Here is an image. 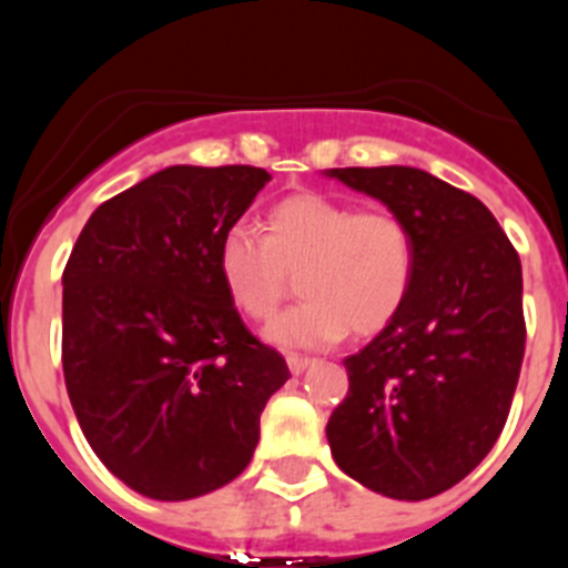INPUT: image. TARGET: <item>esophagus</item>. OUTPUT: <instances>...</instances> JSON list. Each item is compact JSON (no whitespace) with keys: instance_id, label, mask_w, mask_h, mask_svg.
<instances>
[{"instance_id":"obj_1","label":"esophagus","mask_w":568,"mask_h":568,"mask_svg":"<svg viewBox=\"0 0 568 568\" xmlns=\"http://www.w3.org/2000/svg\"><path fill=\"white\" fill-rule=\"evenodd\" d=\"M285 359H288V368H291V374H294V376L305 374V368L311 365V357H302V354H288Z\"/></svg>"}]
</instances>
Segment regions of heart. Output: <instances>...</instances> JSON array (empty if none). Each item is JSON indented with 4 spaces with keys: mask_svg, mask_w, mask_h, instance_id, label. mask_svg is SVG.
<instances>
[{
    "mask_svg": "<svg viewBox=\"0 0 568 568\" xmlns=\"http://www.w3.org/2000/svg\"><path fill=\"white\" fill-rule=\"evenodd\" d=\"M417 250L409 225L385 209L296 192L272 205L263 239L233 225L216 244L227 302L250 321H268L300 283L305 302L274 321L268 343L324 348L348 329L376 335L404 311Z\"/></svg>",
    "mask_w": 568,
    "mask_h": 568,
    "instance_id": "b5f03b06",
    "label": "heart"
}]
</instances>
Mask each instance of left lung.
<instances>
[{
	"label": "left lung",
	"mask_w": 568,
	"mask_h": 568,
	"mask_svg": "<svg viewBox=\"0 0 568 568\" xmlns=\"http://www.w3.org/2000/svg\"><path fill=\"white\" fill-rule=\"evenodd\" d=\"M409 225L404 311L343 359L348 395L326 423L337 467L393 500L473 473L506 426L525 357L523 263L491 211L417 168L326 170Z\"/></svg>",
	"instance_id": "8db88e82"
}]
</instances>
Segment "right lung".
Listing matches in <instances>:
<instances>
[{"instance_id":"right-lung-1","label":"right lung","mask_w":568,"mask_h":568,"mask_svg":"<svg viewBox=\"0 0 568 568\" xmlns=\"http://www.w3.org/2000/svg\"><path fill=\"white\" fill-rule=\"evenodd\" d=\"M272 175L159 170L101 203L62 272V371L90 448L153 500L244 473L291 371L227 302L216 244Z\"/></svg>"}]
</instances>
